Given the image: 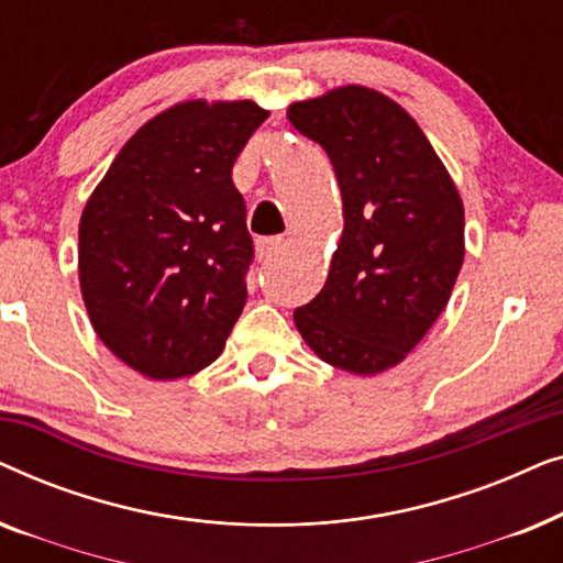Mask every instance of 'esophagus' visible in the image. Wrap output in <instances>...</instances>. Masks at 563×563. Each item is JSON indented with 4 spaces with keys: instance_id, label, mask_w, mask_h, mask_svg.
Segmentation results:
<instances>
[{
    "instance_id": "esophagus-1",
    "label": "esophagus",
    "mask_w": 563,
    "mask_h": 563,
    "mask_svg": "<svg viewBox=\"0 0 563 563\" xmlns=\"http://www.w3.org/2000/svg\"><path fill=\"white\" fill-rule=\"evenodd\" d=\"M284 249H287V241H284V238H258L256 241V256L261 261L276 258Z\"/></svg>"
}]
</instances>
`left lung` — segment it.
<instances>
[{
  "label": "left lung",
  "mask_w": 563,
  "mask_h": 563,
  "mask_svg": "<svg viewBox=\"0 0 563 563\" xmlns=\"http://www.w3.org/2000/svg\"><path fill=\"white\" fill-rule=\"evenodd\" d=\"M325 148L343 233L320 295L295 310L305 343L343 372L405 361L445 310L464 264V202L418 122L382 91L349 84L289 104Z\"/></svg>",
  "instance_id": "8db88e82"
}]
</instances>
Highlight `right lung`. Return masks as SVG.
<instances>
[{
	"label": "right lung",
	"mask_w": 563,
	"mask_h": 563,
	"mask_svg": "<svg viewBox=\"0 0 563 563\" xmlns=\"http://www.w3.org/2000/svg\"><path fill=\"white\" fill-rule=\"evenodd\" d=\"M266 118L251 99L168 107L87 199L79 284L91 328L148 379L202 372L241 318L253 241L233 164Z\"/></svg>",
	"instance_id": "obj_1"
}]
</instances>
